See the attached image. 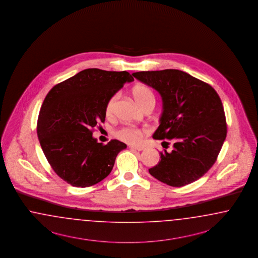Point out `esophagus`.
Returning <instances> with one entry per match:
<instances>
[{
  "instance_id": "obj_1",
  "label": "esophagus",
  "mask_w": 258,
  "mask_h": 258,
  "mask_svg": "<svg viewBox=\"0 0 258 258\" xmlns=\"http://www.w3.org/2000/svg\"><path fill=\"white\" fill-rule=\"evenodd\" d=\"M130 148L132 149L138 150V151H142V150H144V149H145V147H143V146H131Z\"/></svg>"
}]
</instances>
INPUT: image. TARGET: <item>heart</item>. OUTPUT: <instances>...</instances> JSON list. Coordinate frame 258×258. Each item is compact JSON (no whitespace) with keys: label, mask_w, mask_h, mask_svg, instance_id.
<instances>
[{"label":"heart","mask_w":258,"mask_h":258,"mask_svg":"<svg viewBox=\"0 0 258 258\" xmlns=\"http://www.w3.org/2000/svg\"><path fill=\"white\" fill-rule=\"evenodd\" d=\"M133 95L135 101L137 102L143 109L150 103L155 104V96L149 87L144 86V85L134 87L133 90ZM117 98L118 94H113L112 96L109 97V100L107 102L105 107V112L108 116H110L113 113ZM115 136L125 143L137 144L140 142L143 137V131L135 126L126 125L117 130L115 132Z\"/></svg>","instance_id":"b5f03b06"}]
</instances>
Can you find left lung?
Listing matches in <instances>:
<instances>
[{
	"label": "left lung",
	"mask_w": 258,
	"mask_h": 258,
	"mask_svg": "<svg viewBox=\"0 0 258 258\" xmlns=\"http://www.w3.org/2000/svg\"><path fill=\"white\" fill-rule=\"evenodd\" d=\"M133 76L163 98L164 110L153 138L174 143L171 152H160L161 161L149 168L150 175L173 187L202 178L216 163L226 138V118L218 93L182 71H147Z\"/></svg>",
	"instance_id": "left-lung-1"
}]
</instances>
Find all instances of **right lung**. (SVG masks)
Returning a JSON list of instances; mask_svg holds the SVG:
<instances>
[{
    "instance_id": "obj_1",
    "label": "right lung",
    "mask_w": 258,
    "mask_h": 258,
    "mask_svg": "<svg viewBox=\"0 0 258 258\" xmlns=\"http://www.w3.org/2000/svg\"><path fill=\"white\" fill-rule=\"evenodd\" d=\"M133 80L125 71L92 68L56 84L47 94L38 118L39 144L55 174L71 185L88 187L104 180L118 153L126 148L115 139L107 145L97 143L93 133L105 121L109 97Z\"/></svg>"
}]
</instances>
